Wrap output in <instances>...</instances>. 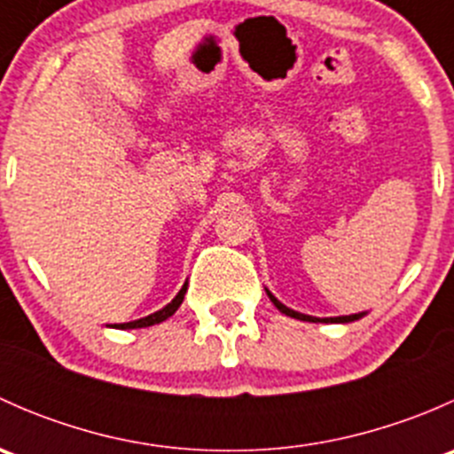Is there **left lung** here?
<instances>
[{
  "label": "left lung",
  "mask_w": 454,
  "mask_h": 454,
  "mask_svg": "<svg viewBox=\"0 0 454 454\" xmlns=\"http://www.w3.org/2000/svg\"><path fill=\"white\" fill-rule=\"evenodd\" d=\"M268 296H270V301H272V303H274V308H277L278 312H283V314H286V316H290V318L309 320V323H316V320H325V323H351V320H358V318H363V316H364V314H351V316H336V318H314V316L301 314V312H294V309L286 308V305H283L281 301H277V299H274V296L270 294V292H268Z\"/></svg>",
  "instance_id": "left-lung-1"
}]
</instances>
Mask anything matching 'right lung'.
Here are the masks:
<instances>
[{"label": "right lung", "mask_w": 454, "mask_h": 454, "mask_svg": "<svg viewBox=\"0 0 454 454\" xmlns=\"http://www.w3.org/2000/svg\"><path fill=\"white\" fill-rule=\"evenodd\" d=\"M186 286H189V283H184V286H182V290L177 292V296L176 299L171 301V303L167 305V308H162L160 309V312H155V314H149V316H145V318H138V320H131V323H122V325H116L118 329H138V327H151V325H158V323H162V320H167L168 316H173L177 312V308H180L182 305V301H184V294H186Z\"/></svg>", "instance_id": "add662e5"}]
</instances>
